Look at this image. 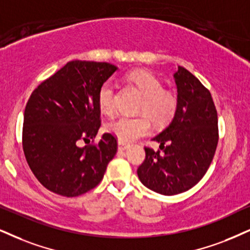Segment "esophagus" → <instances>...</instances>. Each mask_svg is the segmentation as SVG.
<instances>
[{
  "label": "esophagus",
  "instance_id": "esophagus-1",
  "mask_svg": "<svg viewBox=\"0 0 250 250\" xmlns=\"http://www.w3.org/2000/svg\"><path fill=\"white\" fill-rule=\"evenodd\" d=\"M128 148V145H126L122 141H118V150H126Z\"/></svg>",
  "mask_w": 250,
  "mask_h": 250
}]
</instances>
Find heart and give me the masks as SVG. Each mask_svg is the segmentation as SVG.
I'll return each instance as SVG.
<instances>
[{"mask_svg": "<svg viewBox=\"0 0 250 250\" xmlns=\"http://www.w3.org/2000/svg\"><path fill=\"white\" fill-rule=\"evenodd\" d=\"M128 80L144 96L139 112L148 115L153 124L156 126H165L170 123L176 115L178 107L176 94L163 89L160 79L147 70H134L128 75ZM97 103L101 112L104 115L112 116L115 113V87L112 83L105 82L102 84L98 91ZM106 130L117 137L119 141L127 144L148 134L150 124L146 116L135 118L120 117L109 123L106 125Z\"/></svg>", "mask_w": 250, "mask_h": 250, "instance_id": "obj_1", "label": "heart"}]
</instances>
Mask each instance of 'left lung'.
Segmentation results:
<instances>
[{"instance_id": "obj_1", "label": "left lung", "mask_w": 250, "mask_h": 250, "mask_svg": "<svg viewBox=\"0 0 250 250\" xmlns=\"http://www.w3.org/2000/svg\"><path fill=\"white\" fill-rule=\"evenodd\" d=\"M174 80L176 115L152 139L160 144V150L146 147V159L138 168L141 183L166 196L195 187L210 167L218 145V116L210 91L181 66Z\"/></svg>"}]
</instances>
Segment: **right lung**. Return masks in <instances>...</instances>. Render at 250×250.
<instances>
[{
  "instance_id": "1",
  "label": "right lung",
  "mask_w": 250,
  "mask_h": 250,
  "mask_svg": "<svg viewBox=\"0 0 250 250\" xmlns=\"http://www.w3.org/2000/svg\"><path fill=\"white\" fill-rule=\"evenodd\" d=\"M118 67L73 60L39 84L24 111L23 149L33 175L52 192L76 197L103 180L117 153V140L101 127L98 91Z\"/></svg>"
}]
</instances>
